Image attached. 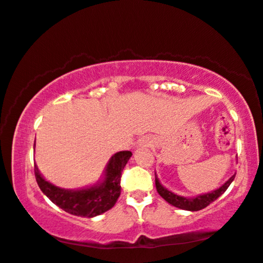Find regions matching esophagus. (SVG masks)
<instances>
[{
  "label": "esophagus",
  "instance_id": "obj_1",
  "mask_svg": "<svg viewBox=\"0 0 263 263\" xmlns=\"http://www.w3.org/2000/svg\"><path fill=\"white\" fill-rule=\"evenodd\" d=\"M152 141H150V139L149 138H141V139H139V141H138V145L139 146H150V145H152Z\"/></svg>",
  "mask_w": 263,
  "mask_h": 263
}]
</instances>
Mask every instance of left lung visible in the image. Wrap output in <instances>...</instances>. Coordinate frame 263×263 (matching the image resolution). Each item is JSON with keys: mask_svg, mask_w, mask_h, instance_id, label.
<instances>
[{"mask_svg": "<svg viewBox=\"0 0 263 263\" xmlns=\"http://www.w3.org/2000/svg\"><path fill=\"white\" fill-rule=\"evenodd\" d=\"M234 177H236V174H233V176L231 177L225 184L221 185V186L216 189L214 191L208 192V194H204V195H198L196 196V197H190V198L183 197V196H178L176 194H173L172 191L168 190V189L162 186V184H161L159 179H157L156 173H155V185H156V190L159 192V195L164 199V201L170 203V204H172L177 208L184 209V211L197 212L207 207V205L211 204L212 202H214L216 198H219L220 196L227 190V187H229L231 183L233 181Z\"/></svg>", "mask_w": 263, "mask_h": 263, "instance_id": "1", "label": "left lung"}]
</instances>
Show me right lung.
<instances>
[{
    "label": "right lung",
    "instance_id": "right-lung-1",
    "mask_svg": "<svg viewBox=\"0 0 263 263\" xmlns=\"http://www.w3.org/2000/svg\"><path fill=\"white\" fill-rule=\"evenodd\" d=\"M34 149V146H33ZM132 153L124 150L114 154L104 171V179L90 187L66 190L55 186L41 176L34 164V177L42 192L65 212L84 218H93L109 211L117 203L121 192V173Z\"/></svg>",
    "mask_w": 263,
    "mask_h": 263
}]
</instances>
